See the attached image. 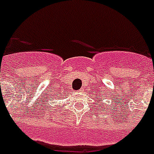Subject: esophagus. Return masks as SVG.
<instances>
[{"mask_svg":"<svg viewBox=\"0 0 154 154\" xmlns=\"http://www.w3.org/2000/svg\"><path fill=\"white\" fill-rule=\"evenodd\" d=\"M82 90H83V89H82Z\"/></svg>","mask_w":154,"mask_h":154,"instance_id":"obj_1","label":"esophagus"}]
</instances>
